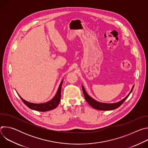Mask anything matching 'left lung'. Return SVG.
Here are the masks:
<instances>
[{"label": "left lung", "instance_id": "8db88e82", "mask_svg": "<svg viewBox=\"0 0 148 148\" xmlns=\"http://www.w3.org/2000/svg\"><path fill=\"white\" fill-rule=\"evenodd\" d=\"M134 87H132L131 92H130V94L126 96L124 99H123L122 100H121V101L116 102V103H101V102H99L95 100H94V99H92L91 97H90L87 93L86 92L85 89H84V87H82V91H83V94L84 95V97H85L86 100L87 101V102L90 104V105L94 108L95 110H101V111H109V110H115L117 108H118L119 107H120L121 105L123 103V102L126 100V99L127 98L129 95H130V94L131 93V92L133 90Z\"/></svg>", "mask_w": 148, "mask_h": 148}]
</instances>
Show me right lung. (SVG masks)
Returning a JSON list of instances; mask_svg holds the SVG:
<instances>
[{
    "label": "right lung",
    "instance_id": "1",
    "mask_svg": "<svg viewBox=\"0 0 148 148\" xmlns=\"http://www.w3.org/2000/svg\"><path fill=\"white\" fill-rule=\"evenodd\" d=\"M62 82H63V80L61 81L60 84L55 97L51 101L46 103H38V104L30 103L23 99L19 95L18 96L20 97L21 99L22 100V101L24 102V103L26 105V106H27L30 109L38 111H41V112H45V111L52 110L56 108L57 107L58 103H60V99H61V86H62Z\"/></svg>",
    "mask_w": 148,
    "mask_h": 148
}]
</instances>
